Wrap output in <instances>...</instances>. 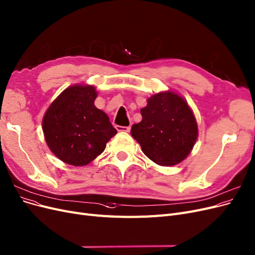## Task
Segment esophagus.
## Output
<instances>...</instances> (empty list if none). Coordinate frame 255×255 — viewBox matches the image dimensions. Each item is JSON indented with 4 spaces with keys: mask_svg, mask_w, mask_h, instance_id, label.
Here are the masks:
<instances>
[{
    "mask_svg": "<svg viewBox=\"0 0 255 255\" xmlns=\"http://www.w3.org/2000/svg\"><path fill=\"white\" fill-rule=\"evenodd\" d=\"M118 131H129L130 127H121V126H117L116 127Z\"/></svg>",
    "mask_w": 255,
    "mask_h": 255,
    "instance_id": "esophagus-1",
    "label": "esophagus"
}]
</instances>
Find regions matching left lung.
I'll return each instance as SVG.
<instances>
[{
    "label": "left lung",
    "mask_w": 255,
    "mask_h": 255,
    "mask_svg": "<svg viewBox=\"0 0 255 255\" xmlns=\"http://www.w3.org/2000/svg\"><path fill=\"white\" fill-rule=\"evenodd\" d=\"M142 120L130 134L155 163L170 166L186 158L197 139V125L188 103L178 95L159 93L141 109Z\"/></svg>",
    "instance_id": "1"
}]
</instances>
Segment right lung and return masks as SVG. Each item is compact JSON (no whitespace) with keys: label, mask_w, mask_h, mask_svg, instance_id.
Segmentation results:
<instances>
[{"label":"right lung","mask_w":255,"mask_h":255,"mask_svg":"<svg viewBox=\"0 0 255 255\" xmlns=\"http://www.w3.org/2000/svg\"><path fill=\"white\" fill-rule=\"evenodd\" d=\"M96 97L91 85L71 86L51 103L43 118L47 145L65 163L89 164L117 133L107 114L95 107Z\"/></svg>","instance_id":"add662e5"}]
</instances>
